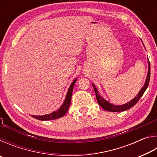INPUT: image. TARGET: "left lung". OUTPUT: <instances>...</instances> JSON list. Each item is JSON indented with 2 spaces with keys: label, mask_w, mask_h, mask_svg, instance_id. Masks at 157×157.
<instances>
[{
  "label": "left lung",
  "mask_w": 157,
  "mask_h": 157,
  "mask_svg": "<svg viewBox=\"0 0 157 157\" xmlns=\"http://www.w3.org/2000/svg\"><path fill=\"white\" fill-rule=\"evenodd\" d=\"M148 64H149V69H148V73H147V78H146V81L145 83L143 86V88L140 89V92L138 94L136 95V97H135L134 99L130 101V102H127L125 105H113L111 103L108 102L107 101H106L104 98H103L102 96H100L99 93H98L97 89L95 88V85L93 84V86H94V91L95 93V96H96V99L98 101V103L99 104L101 107L102 109H104L105 110L108 111H111V112H119V111H123L129 109L131 107H132L133 106H134L136 103L139 102V100H140V98L143 96V94H144L145 91L147 89L148 85H149V82H150V61H148Z\"/></svg>",
  "instance_id": "1"
}]
</instances>
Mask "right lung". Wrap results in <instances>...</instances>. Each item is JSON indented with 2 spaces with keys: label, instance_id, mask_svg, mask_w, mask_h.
Wrapping results in <instances>:
<instances>
[{
  "label": "right lung",
  "instance_id": "add662e5",
  "mask_svg": "<svg viewBox=\"0 0 157 157\" xmlns=\"http://www.w3.org/2000/svg\"><path fill=\"white\" fill-rule=\"evenodd\" d=\"M76 81H77V79H75V80L72 82V84H71V86L69 87V89L67 93V95H66V97L65 98L64 102H63V104L57 111H54V112H52L51 113L47 114V115H44V116H33V118L39 121L55 120V119L59 118L61 117H63L66 113H67L68 108L70 107L73 86Z\"/></svg>",
  "mask_w": 157,
  "mask_h": 157
}]
</instances>
